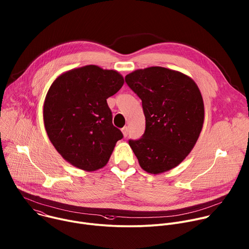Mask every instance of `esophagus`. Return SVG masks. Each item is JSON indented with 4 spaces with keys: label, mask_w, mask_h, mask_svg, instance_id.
<instances>
[{
    "label": "esophagus",
    "mask_w": 249,
    "mask_h": 249,
    "mask_svg": "<svg viewBox=\"0 0 249 249\" xmlns=\"http://www.w3.org/2000/svg\"><path fill=\"white\" fill-rule=\"evenodd\" d=\"M121 131H122V134H123V136L126 138L127 136H128V127H123L122 129H121Z\"/></svg>",
    "instance_id": "esophagus-1"
}]
</instances>
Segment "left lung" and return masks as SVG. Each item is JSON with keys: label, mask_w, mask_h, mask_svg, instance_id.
<instances>
[{"label": "left lung", "mask_w": 249, "mask_h": 249, "mask_svg": "<svg viewBox=\"0 0 249 249\" xmlns=\"http://www.w3.org/2000/svg\"><path fill=\"white\" fill-rule=\"evenodd\" d=\"M142 100L145 131L129 141L140 166L160 174L175 168L194 148L204 121V105L196 82L161 66L137 69L125 77Z\"/></svg>", "instance_id": "8db88e82"}]
</instances>
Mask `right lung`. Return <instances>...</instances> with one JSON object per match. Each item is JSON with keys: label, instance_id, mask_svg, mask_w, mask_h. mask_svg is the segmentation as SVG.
<instances>
[{"label": "right lung", "instance_id": "right-lung-1", "mask_svg": "<svg viewBox=\"0 0 249 249\" xmlns=\"http://www.w3.org/2000/svg\"><path fill=\"white\" fill-rule=\"evenodd\" d=\"M123 84L117 71L92 64L68 70L53 82L44 103L45 129L57 152L73 166L92 172L108 162L123 135L112 124L107 99Z\"/></svg>", "mask_w": 249, "mask_h": 249}]
</instances>
